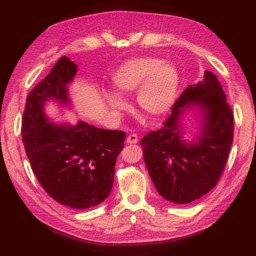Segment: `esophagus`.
<instances>
[{
  "instance_id": "obj_1",
  "label": "esophagus",
  "mask_w": 256,
  "mask_h": 256,
  "mask_svg": "<svg viewBox=\"0 0 256 256\" xmlns=\"http://www.w3.org/2000/svg\"><path fill=\"white\" fill-rule=\"evenodd\" d=\"M138 141V136L134 134H129V136H127V143H128V144H136Z\"/></svg>"
}]
</instances>
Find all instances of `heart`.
<instances>
[{
    "mask_svg": "<svg viewBox=\"0 0 256 256\" xmlns=\"http://www.w3.org/2000/svg\"><path fill=\"white\" fill-rule=\"evenodd\" d=\"M112 81L122 95H130L138 89V106L147 118H156L173 104L180 76L173 65L158 58L143 56L124 63L113 74ZM104 99L115 111L125 109V102L118 95L106 92Z\"/></svg>",
    "mask_w": 256,
    "mask_h": 256,
    "instance_id": "obj_1",
    "label": "heart"
}]
</instances>
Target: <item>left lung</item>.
<instances>
[{
	"label": "left lung",
	"instance_id": "8db88e82",
	"mask_svg": "<svg viewBox=\"0 0 256 256\" xmlns=\"http://www.w3.org/2000/svg\"><path fill=\"white\" fill-rule=\"evenodd\" d=\"M204 110V131L194 144L182 140L178 120L187 106ZM234 136V116L216 74L190 85L174 104L172 114L142 140L145 166L159 194L188 204L207 194L226 168Z\"/></svg>",
	"mask_w": 256,
	"mask_h": 256
}]
</instances>
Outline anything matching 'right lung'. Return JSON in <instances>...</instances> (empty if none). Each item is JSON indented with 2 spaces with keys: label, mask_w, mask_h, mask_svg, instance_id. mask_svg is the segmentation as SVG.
I'll list each match as a JSON object with an SVG mask.
<instances>
[{
  "label": "right lung",
  "mask_w": 256,
  "mask_h": 256,
  "mask_svg": "<svg viewBox=\"0 0 256 256\" xmlns=\"http://www.w3.org/2000/svg\"><path fill=\"white\" fill-rule=\"evenodd\" d=\"M76 74V65L67 56L58 60L28 94L21 134L30 168L44 191L62 205L86 209L109 196L126 134L85 122L76 126L50 124L44 102L54 98L68 104L67 84Z\"/></svg>",
  "instance_id": "obj_1"
}]
</instances>
